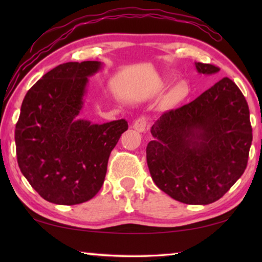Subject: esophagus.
<instances>
[{
	"label": "esophagus",
	"mask_w": 262,
	"mask_h": 262,
	"mask_svg": "<svg viewBox=\"0 0 262 262\" xmlns=\"http://www.w3.org/2000/svg\"><path fill=\"white\" fill-rule=\"evenodd\" d=\"M132 126H134V128H135L136 131L144 132L146 130V126H148V121H146V119H145L144 117H141V118H138V119H136L134 121Z\"/></svg>",
	"instance_id": "esophagus-1"
}]
</instances>
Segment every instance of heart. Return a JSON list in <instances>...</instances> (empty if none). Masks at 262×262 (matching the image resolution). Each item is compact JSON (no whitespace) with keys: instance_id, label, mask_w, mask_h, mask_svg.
<instances>
[{"instance_id":"1","label":"heart","mask_w":262,"mask_h":262,"mask_svg":"<svg viewBox=\"0 0 262 262\" xmlns=\"http://www.w3.org/2000/svg\"><path fill=\"white\" fill-rule=\"evenodd\" d=\"M187 95V88L184 83H175L168 93V101L170 103H178L185 99Z\"/></svg>"}]
</instances>
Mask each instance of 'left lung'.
<instances>
[{"label":"left lung","instance_id":"1","mask_svg":"<svg viewBox=\"0 0 262 262\" xmlns=\"http://www.w3.org/2000/svg\"><path fill=\"white\" fill-rule=\"evenodd\" d=\"M199 74H217L194 63ZM146 162L154 182L178 202L207 205L227 193L248 162L253 135L245 96L224 77L195 100L160 117Z\"/></svg>","mask_w":262,"mask_h":262}]
</instances>
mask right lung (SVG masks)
Here are the masks:
<instances>
[{
  "label": "right lung",
  "instance_id": "add662e5",
  "mask_svg": "<svg viewBox=\"0 0 262 262\" xmlns=\"http://www.w3.org/2000/svg\"><path fill=\"white\" fill-rule=\"evenodd\" d=\"M102 67L98 60L60 64L25 95L15 127L17 163L50 203L76 205L92 199L105 181L111 151L128 127L125 119L93 124L78 118L88 77Z\"/></svg>",
  "mask_w": 262,
  "mask_h": 262
}]
</instances>
